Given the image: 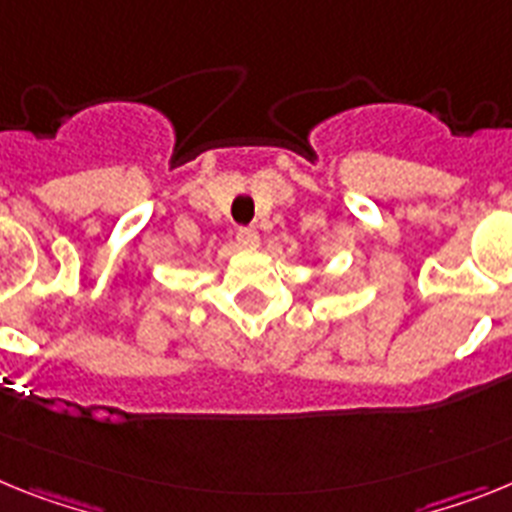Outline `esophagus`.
I'll list each match as a JSON object with an SVG mask.
<instances>
[{
  "instance_id": "esophagus-1",
  "label": "esophagus",
  "mask_w": 512,
  "mask_h": 512,
  "mask_svg": "<svg viewBox=\"0 0 512 512\" xmlns=\"http://www.w3.org/2000/svg\"><path fill=\"white\" fill-rule=\"evenodd\" d=\"M237 242L242 244V247H257L260 234H257V229H252V226H242V229L237 231Z\"/></svg>"
}]
</instances>
